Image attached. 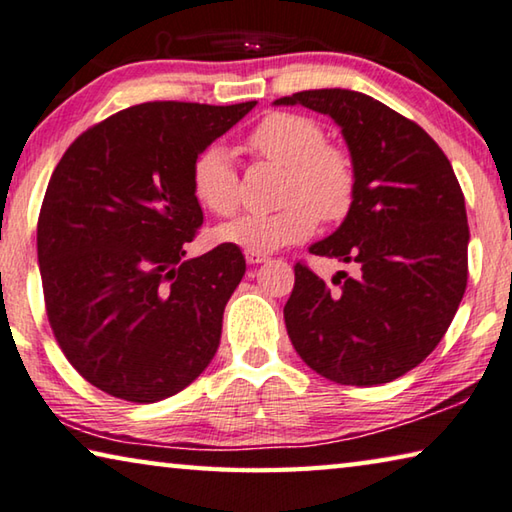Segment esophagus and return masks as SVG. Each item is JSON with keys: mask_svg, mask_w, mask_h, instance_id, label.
<instances>
[{"mask_svg": "<svg viewBox=\"0 0 512 512\" xmlns=\"http://www.w3.org/2000/svg\"><path fill=\"white\" fill-rule=\"evenodd\" d=\"M245 258H247V263H251V265H258V263L270 261V256H267V254H258V251H247Z\"/></svg>", "mask_w": 512, "mask_h": 512, "instance_id": "34e87169", "label": "esophagus"}]
</instances>
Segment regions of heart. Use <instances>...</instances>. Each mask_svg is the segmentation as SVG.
Instances as JSON below:
<instances>
[{
	"label": "heart",
	"instance_id": "obj_1",
	"mask_svg": "<svg viewBox=\"0 0 512 512\" xmlns=\"http://www.w3.org/2000/svg\"><path fill=\"white\" fill-rule=\"evenodd\" d=\"M247 147L267 163L283 167V206L272 213H249L215 229V240L242 251H276L313 236L317 215L338 222L356 197V167L313 117L270 113L249 131ZM192 192L206 211L231 215L240 201L233 152L222 142L201 149L190 172Z\"/></svg>",
	"mask_w": 512,
	"mask_h": 512
}]
</instances>
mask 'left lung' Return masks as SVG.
<instances>
[{"label": "left lung", "instance_id": "8db88e82", "mask_svg": "<svg viewBox=\"0 0 512 512\" xmlns=\"http://www.w3.org/2000/svg\"><path fill=\"white\" fill-rule=\"evenodd\" d=\"M329 115L356 167L342 224L308 251L356 267L326 283L295 265L283 308L301 360L324 379L379 385L438 347L467 286L465 197L449 158L415 122L345 88L304 90L274 106Z\"/></svg>", "mask_w": 512, "mask_h": 512}]
</instances>
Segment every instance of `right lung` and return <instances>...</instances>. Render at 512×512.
<instances>
[{"label": "right lung", "instance_id": "obj_1", "mask_svg": "<svg viewBox=\"0 0 512 512\" xmlns=\"http://www.w3.org/2000/svg\"><path fill=\"white\" fill-rule=\"evenodd\" d=\"M254 106L124 108L56 165L38 217L47 317L74 370L108 395H177L220 347L224 306L247 265L231 245L186 261L204 222L190 172Z\"/></svg>", "mask_w": 512, "mask_h": 512}]
</instances>
